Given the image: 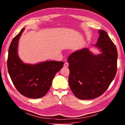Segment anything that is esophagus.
<instances>
[{
    "mask_svg": "<svg viewBox=\"0 0 125 125\" xmlns=\"http://www.w3.org/2000/svg\"><path fill=\"white\" fill-rule=\"evenodd\" d=\"M68 66H69V63H68L67 62H66L65 63H64L63 67H65V68H66V67H68Z\"/></svg>",
    "mask_w": 125,
    "mask_h": 125,
    "instance_id": "1",
    "label": "esophagus"
}]
</instances>
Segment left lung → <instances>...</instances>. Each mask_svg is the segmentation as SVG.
Segmentation results:
<instances>
[{
  "instance_id": "left-lung-1",
  "label": "left lung",
  "mask_w": 125,
  "mask_h": 125,
  "mask_svg": "<svg viewBox=\"0 0 125 125\" xmlns=\"http://www.w3.org/2000/svg\"><path fill=\"white\" fill-rule=\"evenodd\" d=\"M99 33L94 46L100 49L101 54L94 55L84 48L73 52L68 58L70 88L81 100L93 99L102 95L117 72L118 55L115 45L105 31L99 30Z\"/></svg>"
}]
</instances>
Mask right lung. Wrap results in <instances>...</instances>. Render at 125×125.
<instances>
[{"label": "right lung", "instance_id": "obj_1", "mask_svg": "<svg viewBox=\"0 0 125 125\" xmlns=\"http://www.w3.org/2000/svg\"><path fill=\"white\" fill-rule=\"evenodd\" d=\"M24 29L10 45L7 67L11 80L19 93L30 99H39L50 90L54 76L62 68L63 62L46 61L34 65L22 62L18 55V46Z\"/></svg>", "mask_w": 125, "mask_h": 125}]
</instances>
